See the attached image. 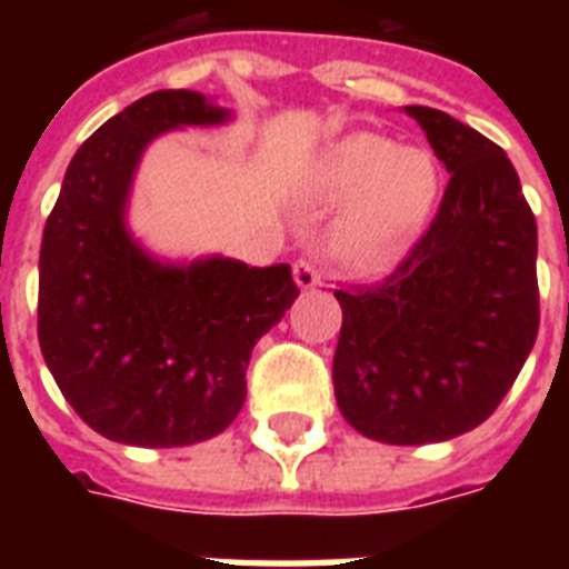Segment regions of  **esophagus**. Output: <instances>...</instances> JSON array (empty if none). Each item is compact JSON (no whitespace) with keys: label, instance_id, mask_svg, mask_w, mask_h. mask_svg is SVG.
Listing matches in <instances>:
<instances>
[{"label":"esophagus","instance_id":"obj_1","mask_svg":"<svg viewBox=\"0 0 569 569\" xmlns=\"http://www.w3.org/2000/svg\"><path fill=\"white\" fill-rule=\"evenodd\" d=\"M295 283H298V289L301 292H307V289H316V286H321V274H319V268L312 266L310 259H298L295 262Z\"/></svg>","mask_w":569,"mask_h":569}]
</instances>
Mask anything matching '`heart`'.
<instances>
[{"mask_svg":"<svg viewBox=\"0 0 569 569\" xmlns=\"http://www.w3.org/2000/svg\"><path fill=\"white\" fill-rule=\"evenodd\" d=\"M440 191L431 153L375 132H355L325 147L307 173V194L342 203L328 232L333 259L378 268L401 257L422 232Z\"/></svg>","mask_w":569,"mask_h":569,"instance_id":"b5f03b06","label":"heart"}]
</instances>
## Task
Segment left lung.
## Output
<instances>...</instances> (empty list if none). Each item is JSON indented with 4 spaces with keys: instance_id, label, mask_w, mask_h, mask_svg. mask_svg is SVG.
Returning <instances> with one entry per match:
<instances>
[{
    "instance_id": "8db88e82",
    "label": "left lung",
    "mask_w": 569,
    "mask_h": 569,
    "mask_svg": "<svg viewBox=\"0 0 569 569\" xmlns=\"http://www.w3.org/2000/svg\"><path fill=\"white\" fill-rule=\"evenodd\" d=\"M405 111L451 180L392 274L333 292L342 307L333 389L363 437L425 446L485 422L531 355L538 223L502 147L446 111Z\"/></svg>"
}]
</instances>
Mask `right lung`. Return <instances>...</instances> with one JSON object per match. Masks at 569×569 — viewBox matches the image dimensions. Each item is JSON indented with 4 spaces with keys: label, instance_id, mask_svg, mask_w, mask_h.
<instances>
[{
    "label": "right lung",
    "instance_id": "add662e5",
    "mask_svg": "<svg viewBox=\"0 0 569 569\" xmlns=\"http://www.w3.org/2000/svg\"><path fill=\"white\" fill-rule=\"evenodd\" d=\"M227 120L232 111L203 93H147L76 150L43 227L40 351L82 422L114 442L173 449L218 437L244 405L250 351L298 298L283 262H171L129 230L147 147Z\"/></svg>",
    "mask_w": 569,
    "mask_h": 569
}]
</instances>
